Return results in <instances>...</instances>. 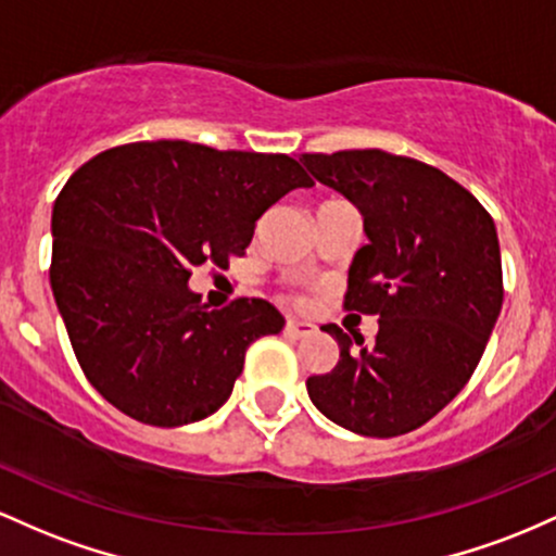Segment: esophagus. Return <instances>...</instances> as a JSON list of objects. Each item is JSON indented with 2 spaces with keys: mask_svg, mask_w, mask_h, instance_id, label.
<instances>
[{
  "mask_svg": "<svg viewBox=\"0 0 556 556\" xmlns=\"http://www.w3.org/2000/svg\"><path fill=\"white\" fill-rule=\"evenodd\" d=\"M283 333L291 336V339H304V336L312 333V326L304 320H286Z\"/></svg>",
  "mask_w": 556,
  "mask_h": 556,
  "instance_id": "1",
  "label": "esophagus"
}]
</instances>
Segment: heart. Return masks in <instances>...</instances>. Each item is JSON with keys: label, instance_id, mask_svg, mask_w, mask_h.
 Returning <instances> with one entry per match:
<instances>
[{"label": "heart", "instance_id": "obj_1", "mask_svg": "<svg viewBox=\"0 0 556 556\" xmlns=\"http://www.w3.org/2000/svg\"><path fill=\"white\" fill-rule=\"evenodd\" d=\"M296 302H302V296H296Z\"/></svg>", "mask_w": 556, "mask_h": 556}]
</instances>
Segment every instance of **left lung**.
I'll return each mask as SVG.
<instances>
[{
    "label": "left lung",
    "instance_id": "1",
    "mask_svg": "<svg viewBox=\"0 0 556 556\" xmlns=\"http://www.w3.org/2000/svg\"><path fill=\"white\" fill-rule=\"evenodd\" d=\"M299 160L365 217L370 244L349 267L344 309L380 317L372 341L323 326L341 354L326 376L307 378V394L359 435L409 433L465 389L502 312L494 217L420 160L380 149Z\"/></svg>",
    "mask_w": 556,
    "mask_h": 556
}]
</instances>
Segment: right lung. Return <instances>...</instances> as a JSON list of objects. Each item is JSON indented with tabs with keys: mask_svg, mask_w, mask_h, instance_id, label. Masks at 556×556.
Wrapping results in <instances>:
<instances>
[{
	"mask_svg": "<svg viewBox=\"0 0 556 556\" xmlns=\"http://www.w3.org/2000/svg\"><path fill=\"white\" fill-rule=\"evenodd\" d=\"M289 154L136 141L80 165L52 210L54 302L73 352L112 407L157 428L220 409L247 349L278 333L265 299L210 309L191 270H228L280 197L312 186Z\"/></svg>",
	"mask_w": 556,
	"mask_h": 556,
	"instance_id": "obj_1",
	"label": "right lung"
}]
</instances>
